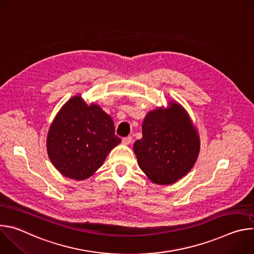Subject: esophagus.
Instances as JSON below:
<instances>
[{"instance_id":"esophagus-1","label":"esophagus","mask_w":254,"mask_h":254,"mask_svg":"<svg viewBox=\"0 0 254 254\" xmlns=\"http://www.w3.org/2000/svg\"><path fill=\"white\" fill-rule=\"evenodd\" d=\"M131 140H132V138H131V136H127V137H124L123 138V143L124 144H126V146H127V144H129L130 142H131Z\"/></svg>"}]
</instances>
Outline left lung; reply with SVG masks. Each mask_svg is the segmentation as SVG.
<instances>
[{
    "label": "left lung",
    "mask_w": 254,
    "mask_h": 254,
    "mask_svg": "<svg viewBox=\"0 0 254 254\" xmlns=\"http://www.w3.org/2000/svg\"><path fill=\"white\" fill-rule=\"evenodd\" d=\"M142 137L133 143L141 171L157 185H171L196 164L200 136L188 112L177 101L149 112L142 122Z\"/></svg>",
    "instance_id": "1"
}]
</instances>
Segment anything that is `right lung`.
I'll list each match as a JSON object with an SVG mask.
<instances>
[{"label": "right lung", "mask_w": 254, "mask_h": 254, "mask_svg": "<svg viewBox=\"0 0 254 254\" xmlns=\"http://www.w3.org/2000/svg\"><path fill=\"white\" fill-rule=\"evenodd\" d=\"M122 139L115 134L113 119L81 95L66 101L50 125L46 148L56 170L69 179H88Z\"/></svg>", "instance_id": "right-lung-1"}]
</instances>
